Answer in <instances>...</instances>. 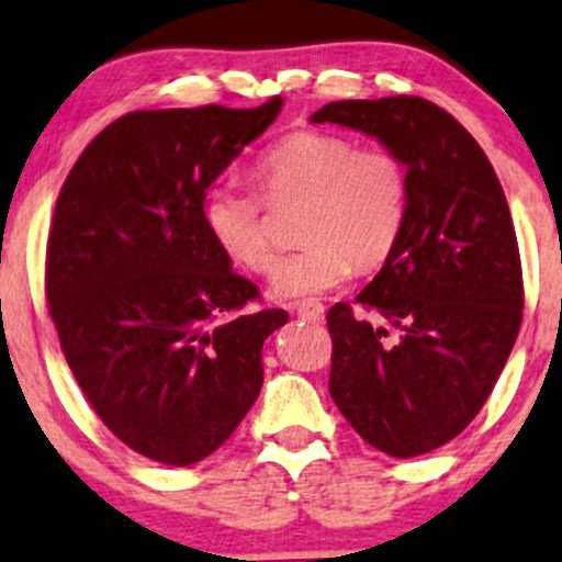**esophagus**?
Returning <instances> with one entry per match:
<instances>
[{
    "label": "esophagus",
    "mask_w": 562,
    "mask_h": 562,
    "mask_svg": "<svg viewBox=\"0 0 562 562\" xmlns=\"http://www.w3.org/2000/svg\"><path fill=\"white\" fill-rule=\"evenodd\" d=\"M294 313H296V317H302V321H307V323H321L325 317V307L317 300H304L296 304Z\"/></svg>",
    "instance_id": "obj_1"
}]
</instances>
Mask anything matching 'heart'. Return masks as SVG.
Here are the masks:
<instances>
[{
  "instance_id": "obj_1",
  "label": "heart",
  "mask_w": 562,
  "mask_h": 562,
  "mask_svg": "<svg viewBox=\"0 0 562 562\" xmlns=\"http://www.w3.org/2000/svg\"><path fill=\"white\" fill-rule=\"evenodd\" d=\"M262 198L273 207L300 205L296 237L307 245L270 281L276 302L313 300L359 268H378L393 252L406 218L408 177L393 150L362 148L349 137L302 130L273 143L252 166ZM203 218L234 266L270 273L279 245L268 232L266 203L234 184L205 195Z\"/></svg>"
}]
</instances>
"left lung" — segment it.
<instances>
[{
    "label": "left lung",
    "instance_id": "1",
    "mask_svg": "<svg viewBox=\"0 0 562 562\" xmlns=\"http://www.w3.org/2000/svg\"><path fill=\"white\" fill-rule=\"evenodd\" d=\"M310 122L375 137L406 166L401 237L359 292L372 328L346 302L328 310L330 396L372 448L412 459L476 417L514 349L524 310L508 200L480 143L417 95L325 103Z\"/></svg>",
    "mask_w": 562,
    "mask_h": 562
}]
</instances>
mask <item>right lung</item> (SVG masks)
Masks as SVG:
<instances>
[{
  "label": "right lung",
  "instance_id": "obj_1",
  "mask_svg": "<svg viewBox=\"0 0 562 562\" xmlns=\"http://www.w3.org/2000/svg\"><path fill=\"white\" fill-rule=\"evenodd\" d=\"M133 112L95 135L61 184L46 247L48 313L103 425L145 459L192 467L262 387L283 310L234 315L258 289L207 234L205 190L281 114Z\"/></svg>",
  "mask_w": 562,
  "mask_h": 562
}]
</instances>
